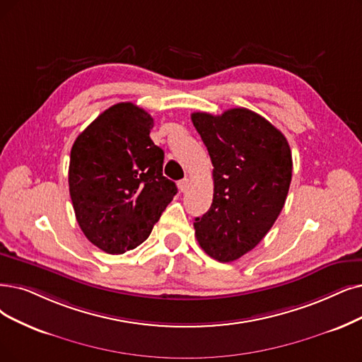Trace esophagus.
Returning <instances> with one entry per match:
<instances>
[{
	"label": "esophagus",
	"mask_w": 362,
	"mask_h": 362,
	"mask_svg": "<svg viewBox=\"0 0 362 362\" xmlns=\"http://www.w3.org/2000/svg\"><path fill=\"white\" fill-rule=\"evenodd\" d=\"M178 189H180V192H187V189H189V180L187 178H184V180H181L180 182H178Z\"/></svg>",
	"instance_id": "1"
}]
</instances>
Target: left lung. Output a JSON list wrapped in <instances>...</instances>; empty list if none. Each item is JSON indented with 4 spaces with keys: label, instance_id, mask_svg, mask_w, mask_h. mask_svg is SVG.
Listing matches in <instances>:
<instances>
[{
    "label": "left lung",
    "instance_id": "left-lung-1",
    "mask_svg": "<svg viewBox=\"0 0 362 362\" xmlns=\"http://www.w3.org/2000/svg\"><path fill=\"white\" fill-rule=\"evenodd\" d=\"M192 122L214 166L212 205L194 220L196 238L209 257L235 262L279 216L291 184V150L281 131L247 108L193 112Z\"/></svg>",
    "mask_w": 362,
    "mask_h": 362
}]
</instances>
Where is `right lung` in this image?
Wrapping results in <instances>:
<instances>
[{
  "label": "right lung",
  "mask_w": 362,
  "mask_h": 362,
  "mask_svg": "<svg viewBox=\"0 0 362 362\" xmlns=\"http://www.w3.org/2000/svg\"><path fill=\"white\" fill-rule=\"evenodd\" d=\"M153 117L132 103L110 107L71 148L68 184L76 218L95 247L123 254L146 240L177 194L163 177Z\"/></svg>",
  "instance_id": "right-lung-1"
}]
</instances>
